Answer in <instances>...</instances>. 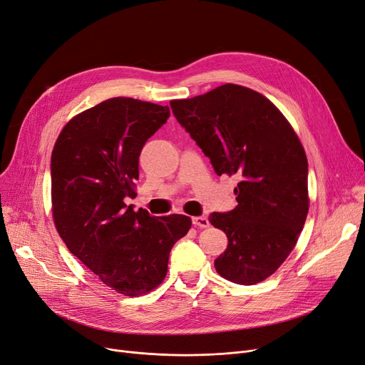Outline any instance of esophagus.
Wrapping results in <instances>:
<instances>
[{"label":"esophagus","mask_w":365,"mask_h":365,"mask_svg":"<svg viewBox=\"0 0 365 365\" xmlns=\"http://www.w3.org/2000/svg\"><path fill=\"white\" fill-rule=\"evenodd\" d=\"M192 222H193L195 227H200V229L210 227V220H207L206 217H193Z\"/></svg>","instance_id":"1"}]
</instances>
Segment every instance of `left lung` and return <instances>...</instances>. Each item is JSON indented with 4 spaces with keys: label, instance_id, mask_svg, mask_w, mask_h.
Listing matches in <instances>:
<instances>
[{
    "label": "left lung",
    "instance_id": "8db88e82",
    "mask_svg": "<svg viewBox=\"0 0 365 365\" xmlns=\"http://www.w3.org/2000/svg\"><path fill=\"white\" fill-rule=\"evenodd\" d=\"M170 108L217 175L240 178L235 210L210 215L229 239L214 263L218 274L240 285L264 281L296 247L309 211L307 159L296 132L267 98L237 84L170 101Z\"/></svg>",
    "mask_w": 365,
    "mask_h": 365
}]
</instances>
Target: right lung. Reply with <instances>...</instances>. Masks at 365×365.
<instances>
[{
  "instance_id": "right-lung-1",
  "label": "right lung",
  "mask_w": 365,
  "mask_h": 365,
  "mask_svg": "<svg viewBox=\"0 0 365 365\" xmlns=\"http://www.w3.org/2000/svg\"><path fill=\"white\" fill-rule=\"evenodd\" d=\"M169 107L111 98L66 123L51 153L53 220L66 248L107 287L129 297L165 279L169 252L192 220L133 211L140 154Z\"/></svg>"
}]
</instances>
